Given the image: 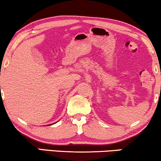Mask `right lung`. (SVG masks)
<instances>
[{
  "label": "right lung",
  "instance_id": "obj_1",
  "mask_svg": "<svg viewBox=\"0 0 161 161\" xmlns=\"http://www.w3.org/2000/svg\"><path fill=\"white\" fill-rule=\"evenodd\" d=\"M54 124H55V123H54Z\"/></svg>",
  "mask_w": 161,
  "mask_h": 161
}]
</instances>
